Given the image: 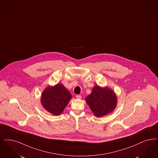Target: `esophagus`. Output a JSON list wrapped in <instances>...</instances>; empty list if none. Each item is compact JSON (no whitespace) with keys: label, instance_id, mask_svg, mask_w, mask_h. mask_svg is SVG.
Here are the masks:
<instances>
[{"label":"esophagus","instance_id":"esophagus-1","mask_svg":"<svg viewBox=\"0 0 158 158\" xmlns=\"http://www.w3.org/2000/svg\"><path fill=\"white\" fill-rule=\"evenodd\" d=\"M76 98L77 99H81L82 98V96L79 95H76Z\"/></svg>","mask_w":158,"mask_h":158}]
</instances>
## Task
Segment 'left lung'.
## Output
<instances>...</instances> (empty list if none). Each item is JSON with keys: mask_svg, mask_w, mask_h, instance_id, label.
Returning <instances> with one entry per match:
<instances>
[{"mask_svg": "<svg viewBox=\"0 0 158 158\" xmlns=\"http://www.w3.org/2000/svg\"><path fill=\"white\" fill-rule=\"evenodd\" d=\"M86 102L95 116L100 118L112 113L117 105V96L112 89L95 85Z\"/></svg>", "mask_w": 158, "mask_h": 158, "instance_id": "left-lung-1", "label": "left lung"}]
</instances>
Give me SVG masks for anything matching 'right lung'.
Instances as JSON below:
<instances>
[{"label":"right lung","mask_w":158,"mask_h":158,"mask_svg":"<svg viewBox=\"0 0 158 158\" xmlns=\"http://www.w3.org/2000/svg\"><path fill=\"white\" fill-rule=\"evenodd\" d=\"M72 98L68 90L62 84L48 86L44 89L40 98L42 105L51 114L57 116L63 112Z\"/></svg>","instance_id":"right-lung-1"}]
</instances>
